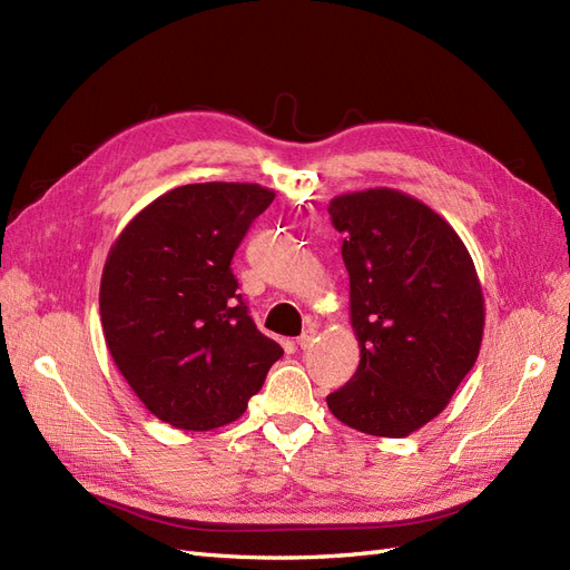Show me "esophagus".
<instances>
[{
  "mask_svg": "<svg viewBox=\"0 0 570 570\" xmlns=\"http://www.w3.org/2000/svg\"><path fill=\"white\" fill-rule=\"evenodd\" d=\"M314 340H316V331H306V333H302L299 337H297V347L299 350H308L314 344Z\"/></svg>",
  "mask_w": 570,
  "mask_h": 570,
  "instance_id": "34e87169",
  "label": "esophagus"
}]
</instances>
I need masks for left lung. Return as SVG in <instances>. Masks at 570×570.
<instances>
[{"label": "left lung", "mask_w": 570, "mask_h": 570, "mask_svg": "<svg viewBox=\"0 0 570 570\" xmlns=\"http://www.w3.org/2000/svg\"><path fill=\"white\" fill-rule=\"evenodd\" d=\"M327 214L344 235L361 347L327 409L361 433L406 438L442 413L478 358L485 299L473 258L450 223L400 189L340 195Z\"/></svg>", "instance_id": "1"}]
</instances>
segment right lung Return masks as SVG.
<instances>
[{
    "mask_svg": "<svg viewBox=\"0 0 570 570\" xmlns=\"http://www.w3.org/2000/svg\"><path fill=\"white\" fill-rule=\"evenodd\" d=\"M275 193L256 183L170 189L114 243L99 287L107 347L140 402L180 430L239 419L283 356L247 312L230 262Z\"/></svg>",
    "mask_w": 570,
    "mask_h": 570,
    "instance_id": "obj_1",
    "label": "right lung"
}]
</instances>
